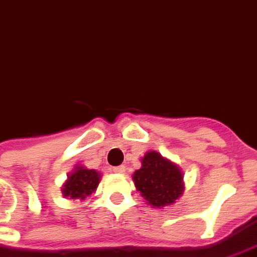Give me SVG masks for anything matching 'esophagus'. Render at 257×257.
<instances>
[{
	"label": "esophagus",
	"instance_id": "1",
	"mask_svg": "<svg viewBox=\"0 0 257 257\" xmlns=\"http://www.w3.org/2000/svg\"><path fill=\"white\" fill-rule=\"evenodd\" d=\"M124 171H126V167H124V166L113 167V172H116V174H124Z\"/></svg>",
	"mask_w": 257,
	"mask_h": 257
}]
</instances>
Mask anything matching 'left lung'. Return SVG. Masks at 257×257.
Instances as JSON below:
<instances>
[{
  "label": "left lung",
  "mask_w": 257,
  "mask_h": 257,
  "mask_svg": "<svg viewBox=\"0 0 257 257\" xmlns=\"http://www.w3.org/2000/svg\"><path fill=\"white\" fill-rule=\"evenodd\" d=\"M142 167L133 175L141 196L152 207L162 208L175 203L183 193V177L177 164L155 151L141 159Z\"/></svg>",
  "instance_id": "1"
}]
</instances>
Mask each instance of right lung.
Listing matches in <instances>:
<instances>
[{
  "instance_id": "right-lung-1",
  "label": "right lung",
  "mask_w": 257,
  "mask_h": 257,
  "mask_svg": "<svg viewBox=\"0 0 257 257\" xmlns=\"http://www.w3.org/2000/svg\"><path fill=\"white\" fill-rule=\"evenodd\" d=\"M100 178L101 174H98L95 170H89V168L78 166L75 167L72 174H69L68 179L63 185V189H61L63 196L72 198V200H76V198L85 200L97 189Z\"/></svg>"
}]
</instances>
